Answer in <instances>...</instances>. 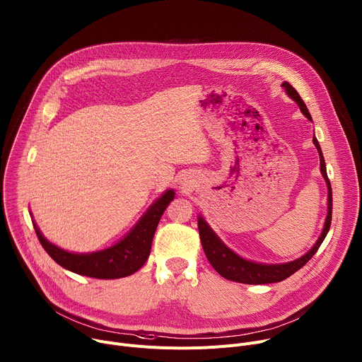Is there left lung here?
Masks as SVG:
<instances>
[{
    "label": "left lung",
    "mask_w": 362,
    "mask_h": 362,
    "mask_svg": "<svg viewBox=\"0 0 362 362\" xmlns=\"http://www.w3.org/2000/svg\"><path fill=\"white\" fill-rule=\"evenodd\" d=\"M282 87L286 90L288 95L298 103L300 112L309 120H313L311 115H309V112L305 106V103L300 98V95L298 94V91L288 81H284ZM313 140H314L315 147L318 148L320 162H321V173H322L324 179L327 180V186H328V215H327L324 230H322L320 239L317 240V243L314 245V247L311 250L305 253L302 257H299V259H295L292 262L279 264V265L256 264V262H250V261L243 259V257L238 256L228 246H225L222 243V240L215 235V232L209 228V225L202 219V216H199L197 228H199V236H200V242H202V247L204 250V255H206V257H208V261L211 262V265L215 268V271L221 276H223L225 279L235 281V282H239V284H249V285H262V284L281 282V281L289 278L296 271H299L320 249L321 243L324 242V239H325V236H327V233L331 228L332 189H331V183H329V179H328V175H327L325 160H324V156H322V150L320 147V143L315 139V136H314Z\"/></svg>",
    "instance_id": "8db88e82"
}]
</instances>
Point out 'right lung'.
<instances>
[{"label":"right lung","mask_w":362,"mask_h":362,"mask_svg":"<svg viewBox=\"0 0 362 362\" xmlns=\"http://www.w3.org/2000/svg\"><path fill=\"white\" fill-rule=\"evenodd\" d=\"M175 192L168 190L154 202L130 233L112 247L94 253H70L49 243L34 225L37 238L44 250L63 268L90 278L117 279L139 271L151 249V240L169 203L173 200Z\"/></svg>","instance_id":"1"}]
</instances>
